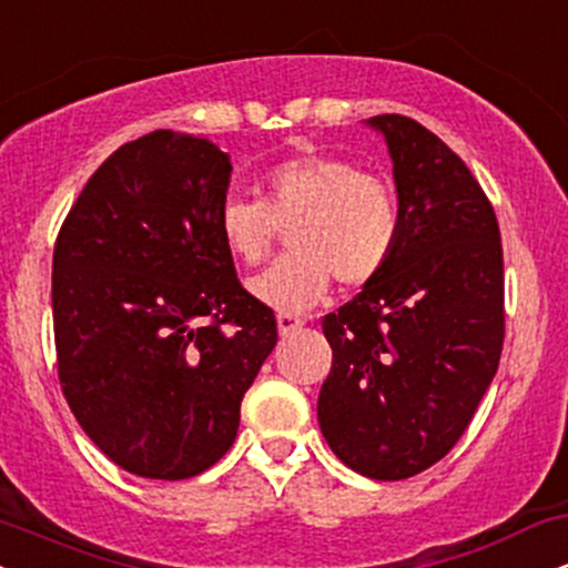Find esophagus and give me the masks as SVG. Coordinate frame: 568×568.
Listing matches in <instances>:
<instances>
[{"label":"esophagus","instance_id":"obj_1","mask_svg":"<svg viewBox=\"0 0 568 568\" xmlns=\"http://www.w3.org/2000/svg\"><path fill=\"white\" fill-rule=\"evenodd\" d=\"M302 325H304V317L288 315V312H280V315H277V331H280V336L296 334V331L302 328Z\"/></svg>","mask_w":568,"mask_h":568}]
</instances>
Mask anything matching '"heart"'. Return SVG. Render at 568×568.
I'll return each mask as SVG.
<instances>
[{
    "label": "heart",
    "mask_w": 568,
    "mask_h": 568,
    "mask_svg": "<svg viewBox=\"0 0 568 568\" xmlns=\"http://www.w3.org/2000/svg\"><path fill=\"white\" fill-rule=\"evenodd\" d=\"M258 200L232 197L219 211V237L234 262L256 266L270 256L280 230L291 253L247 283L256 302L275 312L312 310L338 280L366 285L393 258L400 240V200L382 175L349 160L298 154L266 168Z\"/></svg>",
    "instance_id": "1"
}]
</instances>
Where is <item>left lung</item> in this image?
<instances>
[{"instance_id": "1", "label": "left lung", "mask_w": 568, "mask_h": 568, "mask_svg": "<svg viewBox=\"0 0 568 568\" xmlns=\"http://www.w3.org/2000/svg\"><path fill=\"white\" fill-rule=\"evenodd\" d=\"M384 135L400 240L352 302L323 317L334 366L317 422L344 465L403 480L443 459L470 425L505 342V266L494 207L438 135L400 114Z\"/></svg>"}]
</instances>
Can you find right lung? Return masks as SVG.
Returning <instances> with one entry per match:
<instances>
[{
	"instance_id": "right-lung-1",
	"label": "right lung",
	"mask_w": 568,
	"mask_h": 568,
	"mask_svg": "<svg viewBox=\"0 0 568 568\" xmlns=\"http://www.w3.org/2000/svg\"><path fill=\"white\" fill-rule=\"evenodd\" d=\"M232 162L154 130L90 175L53 253L58 379L122 470L200 475L230 452L240 403L277 344L219 237Z\"/></svg>"
}]
</instances>
